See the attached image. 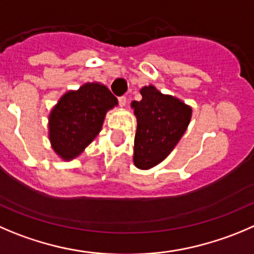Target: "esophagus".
<instances>
[{"mask_svg": "<svg viewBox=\"0 0 254 254\" xmlns=\"http://www.w3.org/2000/svg\"><path fill=\"white\" fill-rule=\"evenodd\" d=\"M118 103H120L121 107H125L126 103H127V98H126L125 96H122V97L118 98Z\"/></svg>", "mask_w": 254, "mask_h": 254, "instance_id": "34e87169", "label": "esophagus"}]
</instances>
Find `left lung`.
Wrapping results in <instances>:
<instances>
[{
    "mask_svg": "<svg viewBox=\"0 0 254 254\" xmlns=\"http://www.w3.org/2000/svg\"><path fill=\"white\" fill-rule=\"evenodd\" d=\"M141 95L142 100L131 105L137 118L133 162L139 170H149L178 143L190 125L192 108L154 86L143 87Z\"/></svg>",
    "mask_w": 254,
    "mask_h": 254,
    "instance_id": "1",
    "label": "left lung"
}]
</instances>
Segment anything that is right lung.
<instances>
[{
  "mask_svg": "<svg viewBox=\"0 0 254 254\" xmlns=\"http://www.w3.org/2000/svg\"><path fill=\"white\" fill-rule=\"evenodd\" d=\"M118 101L101 83H86L64 93L48 118L50 141L61 158H74L96 138L108 110Z\"/></svg>",
  "mask_w": 254,
  "mask_h": 254,
  "instance_id": "add662e5",
  "label": "right lung"
}]
</instances>
